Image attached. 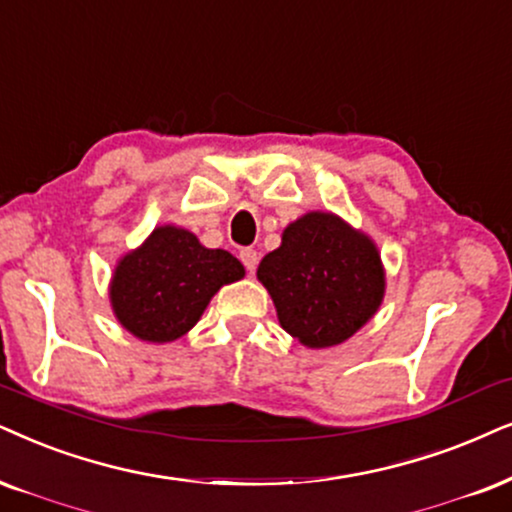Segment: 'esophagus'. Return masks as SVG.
<instances>
[{
    "mask_svg": "<svg viewBox=\"0 0 512 512\" xmlns=\"http://www.w3.org/2000/svg\"><path fill=\"white\" fill-rule=\"evenodd\" d=\"M241 262L245 264V269L250 271H255V267H257V250H252V248H243L241 250Z\"/></svg>",
    "mask_w": 512,
    "mask_h": 512,
    "instance_id": "1",
    "label": "esophagus"
}]
</instances>
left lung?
Masks as SVG:
<instances>
[{
    "label": "left lung",
    "mask_w": 512,
    "mask_h": 512,
    "mask_svg": "<svg viewBox=\"0 0 512 512\" xmlns=\"http://www.w3.org/2000/svg\"><path fill=\"white\" fill-rule=\"evenodd\" d=\"M278 321L302 345L321 349L352 338L385 295L375 243L333 212H307L257 267Z\"/></svg>",
    "instance_id": "obj_1"
}]
</instances>
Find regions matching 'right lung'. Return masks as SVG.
I'll use <instances>...</instances> for the list:
<instances>
[{"label": "right lung", "mask_w": 512, "mask_h": 512, "mask_svg": "<svg viewBox=\"0 0 512 512\" xmlns=\"http://www.w3.org/2000/svg\"><path fill=\"white\" fill-rule=\"evenodd\" d=\"M245 276L226 250H210L191 231L165 224L115 267L111 304L129 333L172 342L196 326L212 295Z\"/></svg>", "instance_id": "add662e5"}]
</instances>
